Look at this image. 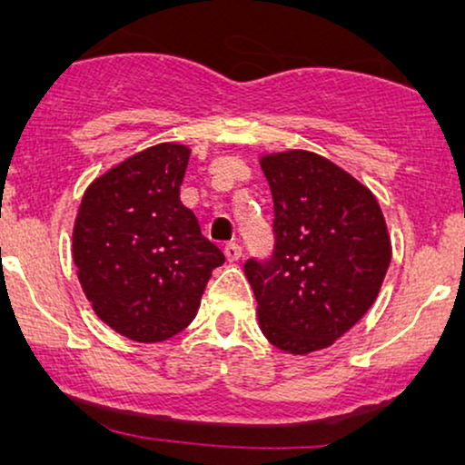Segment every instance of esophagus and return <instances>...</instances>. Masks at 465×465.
Here are the masks:
<instances>
[{"mask_svg": "<svg viewBox=\"0 0 465 465\" xmlns=\"http://www.w3.org/2000/svg\"><path fill=\"white\" fill-rule=\"evenodd\" d=\"M241 253H243V250H241L239 243H228L224 247V256L228 262H237V260L241 258Z\"/></svg>", "mask_w": 465, "mask_h": 465, "instance_id": "1", "label": "esophagus"}]
</instances>
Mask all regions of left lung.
<instances>
[{
    "instance_id": "8db88e82",
    "label": "left lung",
    "mask_w": 465,
    "mask_h": 465,
    "mask_svg": "<svg viewBox=\"0 0 465 465\" xmlns=\"http://www.w3.org/2000/svg\"><path fill=\"white\" fill-rule=\"evenodd\" d=\"M275 205V250L243 271L262 334L282 351H320L358 323L383 285L391 239L364 183L309 150L260 158Z\"/></svg>"
}]
</instances>
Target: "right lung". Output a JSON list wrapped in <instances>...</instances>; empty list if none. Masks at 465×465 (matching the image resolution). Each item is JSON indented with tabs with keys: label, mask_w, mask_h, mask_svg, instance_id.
<instances>
[{
	"label": "right lung",
	"mask_w": 465,
	"mask_h": 465,
	"mask_svg": "<svg viewBox=\"0 0 465 465\" xmlns=\"http://www.w3.org/2000/svg\"><path fill=\"white\" fill-rule=\"evenodd\" d=\"M190 158L182 143H156L99 175L74 224V264L101 322L137 342L182 332L224 253L201 234L180 201Z\"/></svg>",
	"instance_id": "1"
}]
</instances>
